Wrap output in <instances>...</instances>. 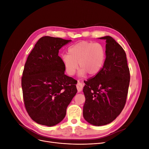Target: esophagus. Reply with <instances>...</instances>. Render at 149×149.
<instances>
[{
	"label": "esophagus",
	"mask_w": 149,
	"mask_h": 149,
	"mask_svg": "<svg viewBox=\"0 0 149 149\" xmlns=\"http://www.w3.org/2000/svg\"><path fill=\"white\" fill-rule=\"evenodd\" d=\"M83 84L81 82L78 81V83L77 84V89L78 92H80L83 90Z\"/></svg>",
	"instance_id": "obj_1"
}]
</instances>
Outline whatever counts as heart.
Wrapping results in <instances>:
<instances>
[{
	"label": "heart",
	"instance_id": "heart-1",
	"mask_svg": "<svg viewBox=\"0 0 149 149\" xmlns=\"http://www.w3.org/2000/svg\"><path fill=\"white\" fill-rule=\"evenodd\" d=\"M68 54L61 56L66 72L73 75L78 68L79 63L80 75L87 73L94 76L102 69L105 61L106 53L103 46L98 43L81 41L70 46Z\"/></svg>",
	"mask_w": 149,
	"mask_h": 149
}]
</instances>
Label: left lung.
Masks as SVG:
<instances>
[{
  "label": "left lung",
  "mask_w": 149,
  "mask_h": 149,
  "mask_svg": "<svg viewBox=\"0 0 149 149\" xmlns=\"http://www.w3.org/2000/svg\"><path fill=\"white\" fill-rule=\"evenodd\" d=\"M106 40V60L98 74L85 81L83 117L94 126L112 122L125 106L130 83V71L123 48L110 36Z\"/></svg>",
  "instance_id": "8db88e82"
}]
</instances>
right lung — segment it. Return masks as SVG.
Segmentation results:
<instances>
[{"mask_svg": "<svg viewBox=\"0 0 149 149\" xmlns=\"http://www.w3.org/2000/svg\"><path fill=\"white\" fill-rule=\"evenodd\" d=\"M71 42L44 36L27 58L22 77L23 98L31 119L53 126L65 117L66 109L77 92V81L65 74L59 49Z\"/></svg>", "mask_w": 149, "mask_h": 149, "instance_id": "add662e5", "label": "right lung"}]
</instances>
